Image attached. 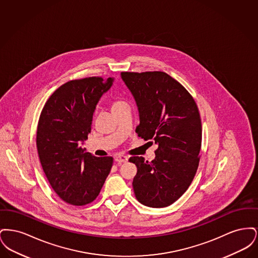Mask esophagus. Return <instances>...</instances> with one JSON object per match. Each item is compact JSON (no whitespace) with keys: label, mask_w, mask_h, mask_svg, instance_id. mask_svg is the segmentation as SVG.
Wrapping results in <instances>:
<instances>
[{"label":"esophagus","mask_w":258,"mask_h":258,"mask_svg":"<svg viewBox=\"0 0 258 258\" xmlns=\"http://www.w3.org/2000/svg\"><path fill=\"white\" fill-rule=\"evenodd\" d=\"M128 160L127 157L123 156V155H120V156H116L115 157V161H117L118 163H123V162H126Z\"/></svg>","instance_id":"esophagus-1"}]
</instances>
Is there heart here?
Here are the masks:
<instances>
[{"label": "heart", "mask_w": 258, "mask_h": 258, "mask_svg": "<svg viewBox=\"0 0 258 258\" xmlns=\"http://www.w3.org/2000/svg\"><path fill=\"white\" fill-rule=\"evenodd\" d=\"M123 104H126V102L123 101V100H121V99H115V100L112 102V108L121 106V105H123Z\"/></svg>", "instance_id": "heart-1"}]
</instances>
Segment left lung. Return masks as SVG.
Wrapping results in <instances>:
<instances>
[{"label":"left lung","mask_w":258,"mask_h":258,"mask_svg":"<svg viewBox=\"0 0 258 258\" xmlns=\"http://www.w3.org/2000/svg\"><path fill=\"white\" fill-rule=\"evenodd\" d=\"M121 76L138 107L136 134L158 146L152 161L128 160L137 167L135 197L148 207H167L184 195L198 168L202 140L198 107L185 88L163 72H123Z\"/></svg>","instance_id":"left-lung-1"}]
</instances>
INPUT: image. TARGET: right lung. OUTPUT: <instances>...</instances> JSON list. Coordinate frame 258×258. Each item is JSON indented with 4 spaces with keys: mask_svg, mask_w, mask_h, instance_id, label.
Here are the masks:
<instances>
[{
    "mask_svg": "<svg viewBox=\"0 0 258 258\" xmlns=\"http://www.w3.org/2000/svg\"><path fill=\"white\" fill-rule=\"evenodd\" d=\"M113 78L87 77L59 87L47 99L37 123L39 160L52 188L64 202L83 206L98 197L113 164L80 147L91 133L93 114Z\"/></svg>",
    "mask_w": 258,
    "mask_h": 258,
    "instance_id": "obj_1",
    "label": "right lung"
}]
</instances>
